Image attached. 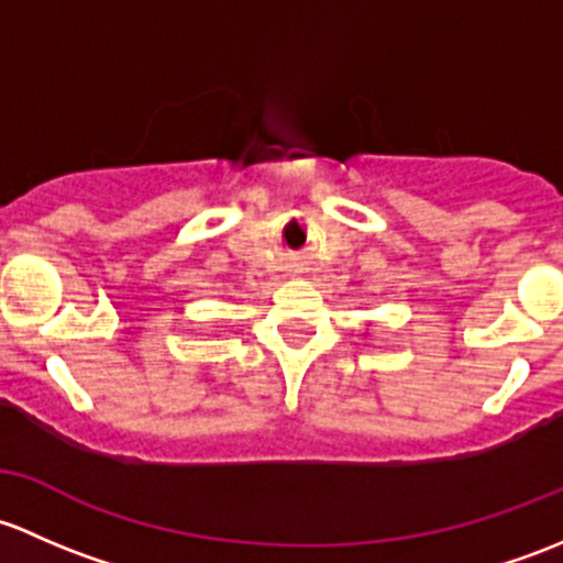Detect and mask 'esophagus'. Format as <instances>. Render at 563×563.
Masks as SVG:
<instances>
[{
  "instance_id": "obj_1",
  "label": "esophagus",
  "mask_w": 563,
  "mask_h": 563,
  "mask_svg": "<svg viewBox=\"0 0 563 563\" xmlns=\"http://www.w3.org/2000/svg\"><path fill=\"white\" fill-rule=\"evenodd\" d=\"M289 268H292L295 274H300V265H289Z\"/></svg>"
}]
</instances>
